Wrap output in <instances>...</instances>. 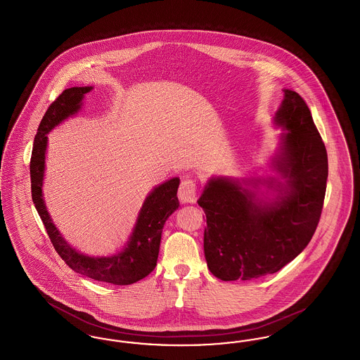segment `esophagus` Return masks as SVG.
Listing matches in <instances>:
<instances>
[{
    "instance_id": "1",
    "label": "esophagus",
    "mask_w": 360,
    "mask_h": 360,
    "mask_svg": "<svg viewBox=\"0 0 360 360\" xmlns=\"http://www.w3.org/2000/svg\"><path fill=\"white\" fill-rule=\"evenodd\" d=\"M178 197L184 204H194L197 201V184L193 178H184L179 190Z\"/></svg>"
}]
</instances>
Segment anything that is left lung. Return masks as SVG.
Instances as JSON below:
<instances>
[{
  "label": "left lung",
  "mask_w": 360,
  "mask_h": 360,
  "mask_svg": "<svg viewBox=\"0 0 360 360\" xmlns=\"http://www.w3.org/2000/svg\"><path fill=\"white\" fill-rule=\"evenodd\" d=\"M283 91L275 122L288 132L282 135L275 167L288 181L278 185V200L263 202L226 178L210 179L198 200L206 216V263L221 281H250L279 271L304 251L321 217L326 144L305 100L292 90ZM266 184L271 188L273 181Z\"/></svg>",
  "instance_id": "left-lung-1"
}]
</instances>
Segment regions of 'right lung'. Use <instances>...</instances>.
Listing matches in <instances>:
<instances>
[{
    "instance_id": "1",
    "label": "right lung",
    "mask_w": 360,
    "mask_h": 360,
    "mask_svg": "<svg viewBox=\"0 0 360 360\" xmlns=\"http://www.w3.org/2000/svg\"><path fill=\"white\" fill-rule=\"evenodd\" d=\"M91 87H71L66 89L59 97L49 106L43 119L39 124L34 136L32 156L30 163L31 170V188L34 207L44 224V228L51 240L52 245L58 255L62 257L70 269L75 273L86 275L91 279L113 283V285H132L146 278L156 266L159 255V245L162 229L166 220L178 209L179 202L176 191L179 178H172L154 188L146 198L144 205L139 213L136 226L131 240L124 251L109 257H90L77 252L71 248L65 239L59 235L52 224L50 214L46 209L41 185L44 175V158L47 147V134L55 125L77 113L81 108L84 94Z\"/></svg>"
}]
</instances>
